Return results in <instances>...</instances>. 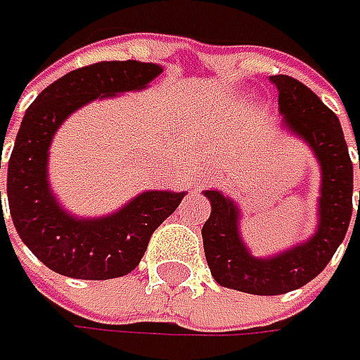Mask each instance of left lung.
Listing matches in <instances>:
<instances>
[{
  "instance_id": "left-lung-1",
  "label": "left lung",
  "mask_w": 360,
  "mask_h": 360,
  "mask_svg": "<svg viewBox=\"0 0 360 360\" xmlns=\"http://www.w3.org/2000/svg\"><path fill=\"white\" fill-rule=\"evenodd\" d=\"M270 82L278 90L283 128L309 146L321 168L314 232L276 255L255 256L242 238L240 206L222 190L202 192L212 206L210 218L202 226V242L214 281L262 297L297 290L321 274L345 240L353 216V162L339 118L295 77L270 76Z\"/></svg>"
}]
</instances>
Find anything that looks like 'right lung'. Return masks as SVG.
<instances>
[{
	"instance_id": "1",
	"label": "right lung",
	"mask_w": 360,
	"mask_h": 360,
	"mask_svg": "<svg viewBox=\"0 0 360 360\" xmlns=\"http://www.w3.org/2000/svg\"><path fill=\"white\" fill-rule=\"evenodd\" d=\"M162 72L160 63L136 60L94 63L49 84L27 108L7 164V202L23 244L53 272L82 281L128 274L152 232L186 196L146 190L112 214L84 218L65 210L49 184V146L63 122L90 102L146 90Z\"/></svg>"
}]
</instances>
